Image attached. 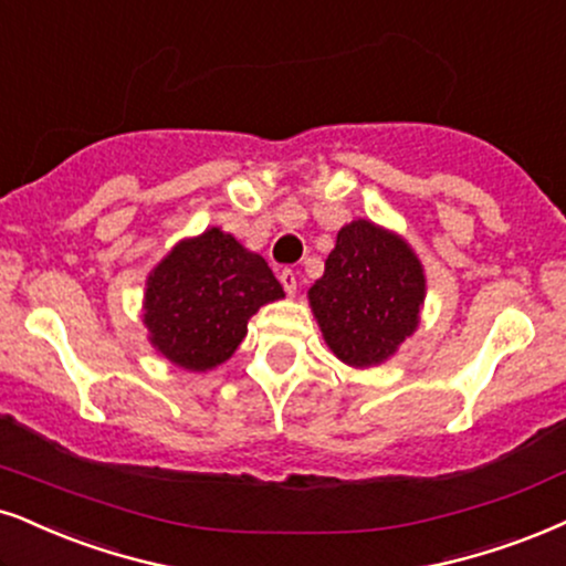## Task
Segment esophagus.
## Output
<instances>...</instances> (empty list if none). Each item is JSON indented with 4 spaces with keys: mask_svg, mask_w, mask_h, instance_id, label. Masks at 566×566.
Returning a JSON list of instances; mask_svg holds the SVG:
<instances>
[{
    "mask_svg": "<svg viewBox=\"0 0 566 566\" xmlns=\"http://www.w3.org/2000/svg\"><path fill=\"white\" fill-rule=\"evenodd\" d=\"M281 283H283L285 294H289V296L296 294V272L294 270H283L281 272Z\"/></svg>",
    "mask_w": 566,
    "mask_h": 566,
    "instance_id": "1",
    "label": "esophagus"
}]
</instances>
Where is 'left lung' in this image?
Masks as SVG:
<instances>
[{"label": "left lung", "mask_w": 566, "mask_h": 566, "mask_svg": "<svg viewBox=\"0 0 566 566\" xmlns=\"http://www.w3.org/2000/svg\"><path fill=\"white\" fill-rule=\"evenodd\" d=\"M424 268L407 239L357 218L338 230L336 249L306 298L327 348L348 367H378L420 327Z\"/></svg>", "instance_id": "left-lung-1"}]
</instances>
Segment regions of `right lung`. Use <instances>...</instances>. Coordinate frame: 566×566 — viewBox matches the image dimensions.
Returning a JSON list of instances; mask_svg holds the SVG:
<instances>
[{"label": "right lung", "instance_id": "right-lung-1", "mask_svg": "<svg viewBox=\"0 0 566 566\" xmlns=\"http://www.w3.org/2000/svg\"><path fill=\"white\" fill-rule=\"evenodd\" d=\"M264 256L222 228L178 241L146 277L142 319L159 357L207 373L233 357L260 306L283 298Z\"/></svg>", "mask_w": 566, "mask_h": 566}]
</instances>
